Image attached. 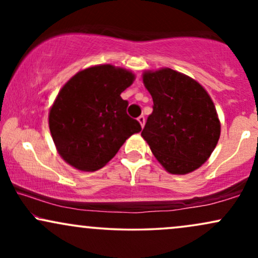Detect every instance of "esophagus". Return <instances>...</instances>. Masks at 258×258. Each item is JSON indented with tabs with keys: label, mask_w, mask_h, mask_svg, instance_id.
Wrapping results in <instances>:
<instances>
[{
	"label": "esophagus",
	"mask_w": 258,
	"mask_h": 258,
	"mask_svg": "<svg viewBox=\"0 0 258 258\" xmlns=\"http://www.w3.org/2000/svg\"><path fill=\"white\" fill-rule=\"evenodd\" d=\"M137 120H138L139 125H141L142 127H143V126H144V123H146V117H144V116H143V115H141V116H139Z\"/></svg>",
	"instance_id": "esophagus-1"
}]
</instances>
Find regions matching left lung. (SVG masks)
Masks as SVG:
<instances>
[{"label": "left lung", "instance_id": "1", "mask_svg": "<svg viewBox=\"0 0 258 258\" xmlns=\"http://www.w3.org/2000/svg\"><path fill=\"white\" fill-rule=\"evenodd\" d=\"M143 84L154 105L142 137L167 172H193L220 139L221 122L211 97L199 82L170 68L144 72Z\"/></svg>", "mask_w": 258, "mask_h": 258}]
</instances>
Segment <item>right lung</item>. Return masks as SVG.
<instances>
[{
  "instance_id": "right-lung-1",
  "label": "right lung",
  "mask_w": 258,
  "mask_h": 258,
  "mask_svg": "<svg viewBox=\"0 0 258 258\" xmlns=\"http://www.w3.org/2000/svg\"><path fill=\"white\" fill-rule=\"evenodd\" d=\"M133 81L130 70L103 64L81 70L61 87L49 109L48 125L58 154L70 166L99 170L127 138L141 132L120 96Z\"/></svg>"
}]
</instances>
